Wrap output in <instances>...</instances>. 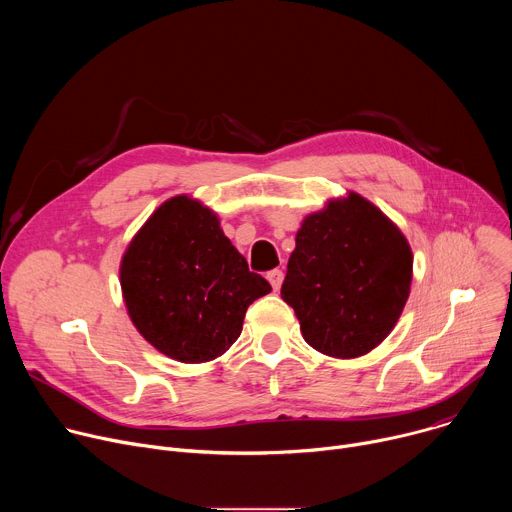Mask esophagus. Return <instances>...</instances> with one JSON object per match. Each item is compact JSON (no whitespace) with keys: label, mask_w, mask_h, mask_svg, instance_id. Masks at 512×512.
Here are the masks:
<instances>
[{"label":"esophagus","mask_w":512,"mask_h":512,"mask_svg":"<svg viewBox=\"0 0 512 512\" xmlns=\"http://www.w3.org/2000/svg\"><path fill=\"white\" fill-rule=\"evenodd\" d=\"M267 279H269V283H271L273 289H279L281 283H283V271H281V269H271V271L267 273Z\"/></svg>","instance_id":"34e87169"}]
</instances>
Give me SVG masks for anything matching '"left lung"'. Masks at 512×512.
Returning <instances> with one entry per match:
<instances>
[{
  "instance_id": "obj_1",
  "label": "left lung",
  "mask_w": 512,
  "mask_h": 512,
  "mask_svg": "<svg viewBox=\"0 0 512 512\" xmlns=\"http://www.w3.org/2000/svg\"><path fill=\"white\" fill-rule=\"evenodd\" d=\"M409 243L369 200L348 194L310 214L287 261L281 298L306 342L356 358L381 344L409 298Z\"/></svg>"
}]
</instances>
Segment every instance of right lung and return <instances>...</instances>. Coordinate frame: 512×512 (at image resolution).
I'll use <instances>...</instances> for the list:
<instances>
[{
	"mask_svg": "<svg viewBox=\"0 0 512 512\" xmlns=\"http://www.w3.org/2000/svg\"><path fill=\"white\" fill-rule=\"evenodd\" d=\"M121 287L139 334L180 362L227 352L247 308L271 291L265 277L249 271L216 214L188 196L164 202L135 235Z\"/></svg>",
	"mask_w": 512,
	"mask_h": 512,
	"instance_id": "right-lung-1",
	"label": "right lung"
}]
</instances>
